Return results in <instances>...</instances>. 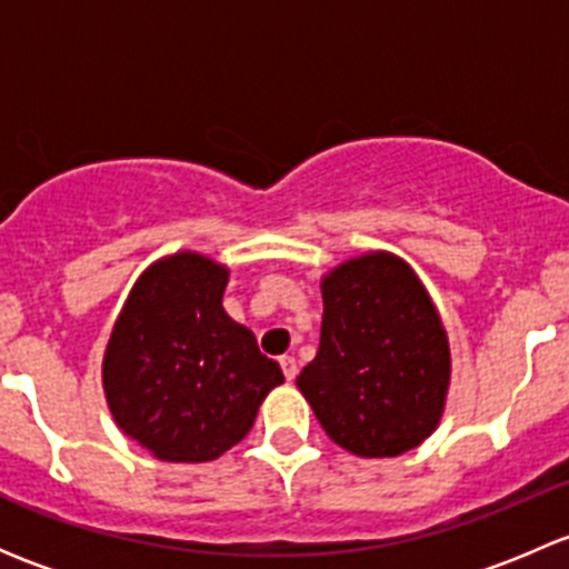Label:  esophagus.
<instances>
[{"label":"esophagus","mask_w":569,"mask_h":569,"mask_svg":"<svg viewBox=\"0 0 569 569\" xmlns=\"http://www.w3.org/2000/svg\"><path fill=\"white\" fill-rule=\"evenodd\" d=\"M280 369H283V377L286 380H295L297 377V360L295 358H289V355H286V358H280Z\"/></svg>","instance_id":"1"}]
</instances>
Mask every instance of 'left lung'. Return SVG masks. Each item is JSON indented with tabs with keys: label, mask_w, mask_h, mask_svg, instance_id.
Here are the masks:
<instances>
[{
	"label": "left lung",
	"mask_w": 569,
	"mask_h": 569,
	"mask_svg": "<svg viewBox=\"0 0 569 569\" xmlns=\"http://www.w3.org/2000/svg\"><path fill=\"white\" fill-rule=\"evenodd\" d=\"M319 352L297 377L332 443L399 457L440 423L451 380L435 302L393 252L349 258L321 278Z\"/></svg>",
	"instance_id": "1"
}]
</instances>
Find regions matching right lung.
I'll return each mask as SVG.
<instances>
[{
  "instance_id": "right-lung-1",
  "label": "right lung",
  "mask_w": 569,
  "mask_h": 569,
  "mask_svg": "<svg viewBox=\"0 0 569 569\" xmlns=\"http://www.w3.org/2000/svg\"><path fill=\"white\" fill-rule=\"evenodd\" d=\"M228 267L181 250L131 286L109 336L114 423L164 462H209L250 432L283 371L222 308Z\"/></svg>"
}]
</instances>
